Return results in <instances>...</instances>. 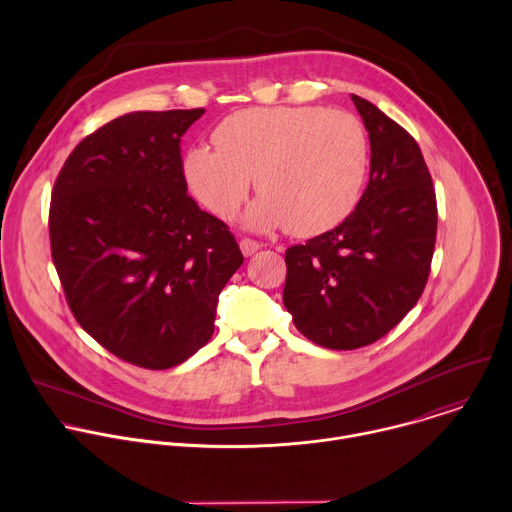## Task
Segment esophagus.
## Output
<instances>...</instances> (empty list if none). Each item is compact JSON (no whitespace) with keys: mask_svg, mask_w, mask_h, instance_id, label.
<instances>
[{"mask_svg":"<svg viewBox=\"0 0 512 512\" xmlns=\"http://www.w3.org/2000/svg\"><path fill=\"white\" fill-rule=\"evenodd\" d=\"M239 247H241V251H243L245 257H251V255H255L263 245L257 243V241H253V239H243V241L239 243Z\"/></svg>","mask_w":512,"mask_h":512,"instance_id":"esophagus-1","label":"esophagus"}]
</instances>
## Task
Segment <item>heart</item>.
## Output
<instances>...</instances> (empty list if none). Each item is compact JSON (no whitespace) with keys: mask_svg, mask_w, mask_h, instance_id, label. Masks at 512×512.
Masks as SVG:
<instances>
[{"mask_svg":"<svg viewBox=\"0 0 512 512\" xmlns=\"http://www.w3.org/2000/svg\"><path fill=\"white\" fill-rule=\"evenodd\" d=\"M214 143L186 154V184L229 221L255 176L261 196L245 216L255 231L287 227L296 237H314L334 229L354 210L369 170L362 123L326 107L243 109L218 123Z\"/></svg>","mask_w":512,"mask_h":512,"instance_id":"b5f03b06","label":"heart"}]
</instances>
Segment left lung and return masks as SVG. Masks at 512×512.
Segmentation results:
<instances>
[{"label":"left lung","mask_w":512,"mask_h":512,"mask_svg":"<svg viewBox=\"0 0 512 512\" xmlns=\"http://www.w3.org/2000/svg\"><path fill=\"white\" fill-rule=\"evenodd\" d=\"M352 101L371 139L367 190L336 229L285 251L283 306L308 340L330 350L373 344L407 316L427 283L437 233L417 141L367 99Z\"/></svg>","instance_id":"obj_1"}]
</instances>
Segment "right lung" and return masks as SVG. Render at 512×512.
Wrapping results in <instances>:
<instances>
[{"mask_svg":"<svg viewBox=\"0 0 512 512\" xmlns=\"http://www.w3.org/2000/svg\"><path fill=\"white\" fill-rule=\"evenodd\" d=\"M204 109L135 111L87 135L50 200V249L70 312L125 362L164 371L214 332L243 263L229 227L188 196L180 137Z\"/></svg>","mask_w":512,"mask_h":512,"instance_id":"add662e5","label":"right lung"}]
</instances>
